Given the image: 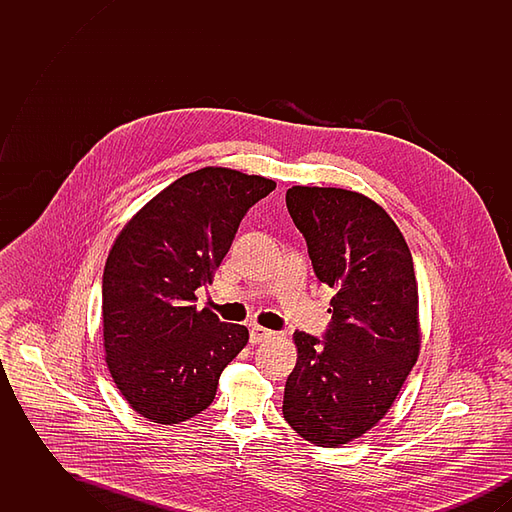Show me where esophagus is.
Listing matches in <instances>:
<instances>
[{"mask_svg": "<svg viewBox=\"0 0 512 512\" xmlns=\"http://www.w3.org/2000/svg\"><path fill=\"white\" fill-rule=\"evenodd\" d=\"M272 336H274L272 330H267V328H263V326H253L251 332H249V341H251L253 345H257V343H261V341L270 340Z\"/></svg>", "mask_w": 512, "mask_h": 512, "instance_id": "esophagus-1", "label": "esophagus"}]
</instances>
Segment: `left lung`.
<instances>
[{
	"mask_svg": "<svg viewBox=\"0 0 512 512\" xmlns=\"http://www.w3.org/2000/svg\"><path fill=\"white\" fill-rule=\"evenodd\" d=\"M286 205L334 297L326 340L293 334L297 363L282 413L301 438L338 447L386 416L418 359L413 255L390 215L366 195L292 186Z\"/></svg>",
	"mask_w": 512,
	"mask_h": 512,
	"instance_id": "1",
	"label": "left lung"
}]
</instances>
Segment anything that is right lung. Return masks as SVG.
<instances>
[{"mask_svg":"<svg viewBox=\"0 0 512 512\" xmlns=\"http://www.w3.org/2000/svg\"><path fill=\"white\" fill-rule=\"evenodd\" d=\"M274 180L224 167L184 174L124 224L103 270L105 363L126 403L157 424L205 411L220 372L249 340L197 309L249 207Z\"/></svg>","mask_w":512,"mask_h":512,"instance_id":"1","label":"right lung"}]
</instances>
